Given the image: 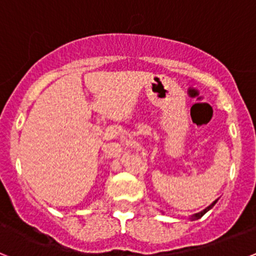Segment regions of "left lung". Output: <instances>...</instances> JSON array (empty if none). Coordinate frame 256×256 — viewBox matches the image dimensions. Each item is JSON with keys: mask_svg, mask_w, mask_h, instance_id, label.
Returning <instances> with one entry per match:
<instances>
[{"mask_svg": "<svg viewBox=\"0 0 256 256\" xmlns=\"http://www.w3.org/2000/svg\"><path fill=\"white\" fill-rule=\"evenodd\" d=\"M216 201H218V200H216V201H214V202H212V204H210L209 206L206 208V209H204V210H202V212H196V214H194V216H191V219H192V220H196V219H200L201 216H204L205 212H209V210L212 209V208L214 206V205L216 204Z\"/></svg>", "mask_w": 256, "mask_h": 256, "instance_id": "1", "label": "left lung"}]
</instances>
